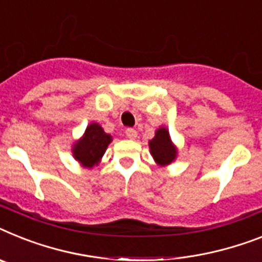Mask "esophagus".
<instances>
[{
    "label": "esophagus",
    "instance_id": "esophagus-1",
    "mask_svg": "<svg viewBox=\"0 0 262 262\" xmlns=\"http://www.w3.org/2000/svg\"><path fill=\"white\" fill-rule=\"evenodd\" d=\"M125 136H126L127 138H130V140H135V138L137 137V132H136L133 127H127V129H125Z\"/></svg>",
    "mask_w": 262,
    "mask_h": 262
}]
</instances>
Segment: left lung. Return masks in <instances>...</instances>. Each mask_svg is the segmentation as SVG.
I'll return each instance as SVG.
<instances>
[{
    "label": "left lung",
    "mask_w": 262,
    "mask_h": 262,
    "mask_svg": "<svg viewBox=\"0 0 262 262\" xmlns=\"http://www.w3.org/2000/svg\"><path fill=\"white\" fill-rule=\"evenodd\" d=\"M150 151L156 162L160 165H168L176 158V149L170 142L169 132L165 127H160L156 132L155 138L149 142Z\"/></svg>",
    "instance_id": "left-lung-1"
}]
</instances>
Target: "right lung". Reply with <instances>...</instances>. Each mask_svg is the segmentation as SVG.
<instances>
[{
    "label": "right lung",
    "instance_id": "1",
    "mask_svg": "<svg viewBox=\"0 0 262 262\" xmlns=\"http://www.w3.org/2000/svg\"><path fill=\"white\" fill-rule=\"evenodd\" d=\"M112 137L106 135L98 124H90L80 141L74 145L73 155L81 165L92 168L104 156Z\"/></svg>",
    "mask_w": 262,
    "mask_h": 262
}]
</instances>
